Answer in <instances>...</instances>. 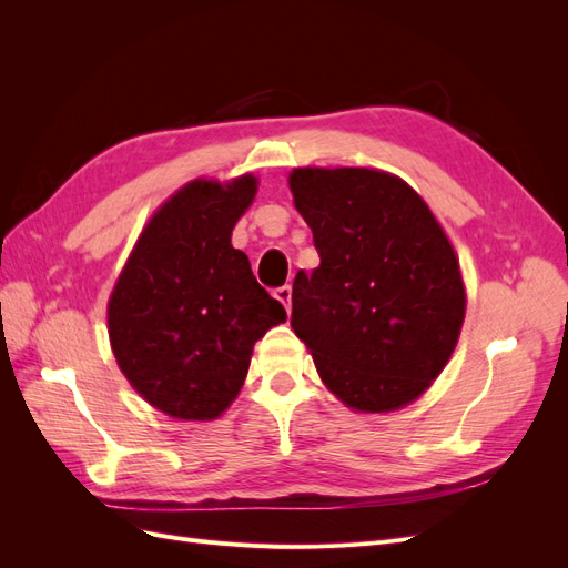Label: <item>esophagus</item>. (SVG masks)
Here are the masks:
<instances>
[{"label":"esophagus","instance_id":"34e87169","mask_svg":"<svg viewBox=\"0 0 568 568\" xmlns=\"http://www.w3.org/2000/svg\"><path fill=\"white\" fill-rule=\"evenodd\" d=\"M274 298H277L286 307V313L291 311V286H280L277 291H274Z\"/></svg>","mask_w":568,"mask_h":568}]
</instances>
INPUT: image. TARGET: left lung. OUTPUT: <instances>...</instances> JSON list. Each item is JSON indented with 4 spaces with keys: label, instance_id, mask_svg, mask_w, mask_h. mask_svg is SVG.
<instances>
[{
    "label": "left lung",
    "instance_id": "obj_1",
    "mask_svg": "<svg viewBox=\"0 0 568 568\" xmlns=\"http://www.w3.org/2000/svg\"><path fill=\"white\" fill-rule=\"evenodd\" d=\"M320 265L298 270L291 329L322 384L363 415L415 403L448 365L467 315L459 257L426 201L376 168H294Z\"/></svg>",
    "mask_w": 568,
    "mask_h": 568
}]
</instances>
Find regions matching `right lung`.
I'll use <instances>...</instances> for the list:
<instances>
[{
    "instance_id": "1",
    "label": "right lung",
    "mask_w": 568,
    "mask_h": 568,
    "mask_svg": "<svg viewBox=\"0 0 568 568\" xmlns=\"http://www.w3.org/2000/svg\"><path fill=\"white\" fill-rule=\"evenodd\" d=\"M253 173L196 178L149 217L106 305L130 386L163 415L213 422L244 386L253 346L286 311L255 282L232 230L257 194Z\"/></svg>"
}]
</instances>
